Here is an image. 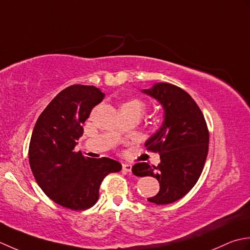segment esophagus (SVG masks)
<instances>
[{
	"label": "esophagus",
	"mask_w": 250,
	"mask_h": 250,
	"mask_svg": "<svg viewBox=\"0 0 250 250\" xmlns=\"http://www.w3.org/2000/svg\"><path fill=\"white\" fill-rule=\"evenodd\" d=\"M122 168H123V170L124 171H127V172H130L131 171V168H132V166L130 165V164H123L122 165Z\"/></svg>",
	"instance_id": "1"
}]
</instances>
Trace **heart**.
<instances>
[{
	"instance_id": "heart-1",
	"label": "heart",
	"mask_w": 250,
	"mask_h": 250,
	"mask_svg": "<svg viewBox=\"0 0 250 250\" xmlns=\"http://www.w3.org/2000/svg\"><path fill=\"white\" fill-rule=\"evenodd\" d=\"M124 104H139L142 106V108H144V104H142L139 100H130V101H128V103H126Z\"/></svg>"
}]
</instances>
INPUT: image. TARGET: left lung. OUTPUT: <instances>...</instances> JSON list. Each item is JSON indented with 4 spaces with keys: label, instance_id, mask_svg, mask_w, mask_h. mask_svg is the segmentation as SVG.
<instances>
[{
    "label": "left lung",
    "instance_id": "1",
    "mask_svg": "<svg viewBox=\"0 0 250 250\" xmlns=\"http://www.w3.org/2000/svg\"><path fill=\"white\" fill-rule=\"evenodd\" d=\"M141 93L162 105L163 123L146 141L147 150L159 152L157 166L138 163L132 174L152 176L160 191L147 201L156 205L171 204L185 196L195 186L208 154L209 134L201 109L192 97L169 83H155Z\"/></svg>",
    "mask_w": 250,
    "mask_h": 250
}]
</instances>
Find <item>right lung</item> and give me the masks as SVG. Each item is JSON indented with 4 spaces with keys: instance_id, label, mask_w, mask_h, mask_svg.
I'll return each instance as SVG.
<instances>
[{
    "instance_id": "right-lung-1",
    "label": "right lung",
    "mask_w": 250,
    "mask_h": 250,
    "mask_svg": "<svg viewBox=\"0 0 250 250\" xmlns=\"http://www.w3.org/2000/svg\"><path fill=\"white\" fill-rule=\"evenodd\" d=\"M104 98L95 86H69L50 101L35 123L30 167L41 189L60 206L73 210L94 206L104 178L122 169L118 161L89 159L74 152L84 122Z\"/></svg>"
}]
</instances>
